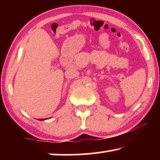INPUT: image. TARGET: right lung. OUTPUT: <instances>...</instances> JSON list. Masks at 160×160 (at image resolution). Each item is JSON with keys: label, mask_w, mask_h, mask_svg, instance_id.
<instances>
[{"label": "right lung", "mask_w": 160, "mask_h": 160, "mask_svg": "<svg viewBox=\"0 0 160 160\" xmlns=\"http://www.w3.org/2000/svg\"><path fill=\"white\" fill-rule=\"evenodd\" d=\"M39 120H41V121H42V120H44V119H39Z\"/></svg>", "instance_id": "add662e5"}]
</instances>
